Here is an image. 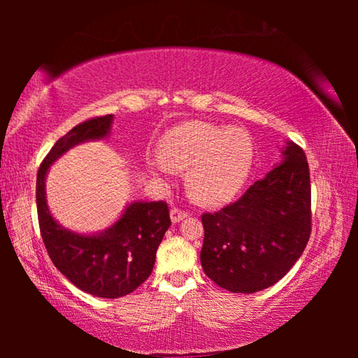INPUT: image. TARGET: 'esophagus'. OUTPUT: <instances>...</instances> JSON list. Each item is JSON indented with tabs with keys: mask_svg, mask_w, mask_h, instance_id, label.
Masks as SVG:
<instances>
[{
	"mask_svg": "<svg viewBox=\"0 0 358 358\" xmlns=\"http://www.w3.org/2000/svg\"><path fill=\"white\" fill-rule=\"evenodd\" d=\"M186 216H187V211H183V210L177 208V207H173L171 210V220H172V222H180L181 220H185Z\"/></svg>",
	"mask_w": 358,
	"mask_h": 358,
	"instance_id": "esophagus-1",
	"label": "esophagus"
}]
</instances>
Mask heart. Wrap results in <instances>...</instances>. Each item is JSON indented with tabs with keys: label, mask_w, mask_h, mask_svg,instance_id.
<instances>
[{
	"label": "heart",
	"mask_w": 358,
	"mask_h": 358,
	"mask_svg": "<svg viewBox=\"0 0 358 358\" xmlns=\"http://www.w3.org/2000/svg\"><path fill=\"white\" fill-rule=\"evenodd\" d=\"M252 161L254 147L246 131L187 121L162 136L159 155L151 156L148 166L159 175L187 169L191 196L201 203L216 205L243 186Z\"/></svg>",
	"instance_id": "heart-1"
}]
</instances>
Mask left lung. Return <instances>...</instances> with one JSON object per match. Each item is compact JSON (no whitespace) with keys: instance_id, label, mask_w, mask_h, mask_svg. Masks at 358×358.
<instances>
[{"instance_id":"left-lung-1","label":"left lung","mask_w":358,"mask_h":358,"mask_svg":"<svg viewBox=\"0 0 358 358\" xmlns=\"http://www.w3.org/2000/svg\"><path fill=\"white\" fill-rule=\"evenodd\" d=\"M281 155L280 164L237 202L202 215V268L229 292L254 294L273 286L310 240L311 183L305 151L287 142Z\"/></svg>"}]
</instances>
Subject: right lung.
Wrapping results in <instances>:
<instances>
[{
	"label": "right lung",
	"mask_w": 358,
	"mask_h": 358,
	"mask_svg": "<svg viewBox=\"0 0 358 358\" xmlns=\"http://www.w3.org/2000/svg\"><path fill=\"white\" fill-rule=\"evenodd\" d=\"M113 115L83 121L48 151L38 171L36 203L42 240L53 265L83 292L101 299H120L151 275L156 251L171 227L166 202H131L110 227L98 234H77L52 216L45 197L48 169L76 145L110 134Z\"/></svg>",
	"instance_id": "right-lung-1"
}]
</instances>
